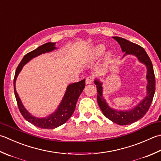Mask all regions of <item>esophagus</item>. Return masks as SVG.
<instances>
[{
    "label": "esophagus",
    "mask_w": 161,
    "mask_h": 161,
    "mask_svg": "<svg viewBox=\"0 0 161 161\" xmlns=\"http://www.w3.org/2000/svg\"><path fill=\"white\" fill-rule=\"evenodd\" d=\"M93 81V77L89 76V77H86V84H92Z\"/></svg>",
    "instance_id": "34e87169"
}]
</instances>
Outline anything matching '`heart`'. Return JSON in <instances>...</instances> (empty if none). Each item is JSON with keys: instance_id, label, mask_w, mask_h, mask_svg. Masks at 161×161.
<instances>
[{"instance_id": "heart-1", "label": "heart", "mask_w": 161, "mask_h": 161, "mask_svg": "<svg viewBox=\"0 0 161 161\" xmlns=\"http://www.w3.org/2000/svg\"><path fill=\"white\" fill-rule=\"evenodd\" d=\"M105 47L103 45H99L96 46L91 50L89 54H88L89 58L91 60V61H94V60L97 59L103 54V53L105 52ZM112 53L111 52H108L105 56V61L107 63L110 62V61L112 60Z\"/></svg>"}]
</instances>
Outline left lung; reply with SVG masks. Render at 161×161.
<instances>
[{
    "instance_id": "8db88e82",
    "label": "left lung",
    "mask_w": 161,
    "mask_h": 161,
    "mask_svg": "<svg viewBox=\"0 0 161 161\" xmlns=\"http://www.w3.org/2000/svg\"><path fill=\"white\" fill-rule=\"evenodd\" d=\"M112 37L120 45L122 52H125L124 57L128 54L134 55L136 56L140 62L145 65L147 68L146 77L148 81L147 85V94L146 97L137 106L130 110L117 111L109 108L108 103H106V100L103 97L102 83L97 79L94 81V83L97 87V101L103 114L110 121L119 125H128L142 118L149 110L151 104L152 103L154 93H155V75H154L152 63L143 47L120 37Z\"/></svg>"
}]
</instances>
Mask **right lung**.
Masks as SVG:
<instances>
[{
    "mask_svg": "<svg viewBox=\"0 0 161 161\" xmlns=\"http://www.w3.org/2000/svg\"><path fill=\"white\" fill-rule=\"evenodd\" d=\"M55 42H47L37 47L33 51L26 53L17 68L14 78V95L21 114L24 116V118L28 122H30L31 124L36 125L37 127L45 129H53L57 128L65 124L70 118V116L73 114L75 109L78 97H80V94L82 92L85 87V79L83 80H81L80 81H78V82L68 85L65 95L63 97L62 101L60 103L57 109L53 114L45 118L36 117V116L31 115L25 109L19 97L18 96L17 91H16L15 82L19 73L25 64H26L33 58L36 57V56L42 54V53L50 52L56 49V47H55Z\"/></svg>",
    "mask_w": 161,
    "mask_h": 161,
    "instance_id": "add662e5",
    "label": "right lung"
}]
</instances>
